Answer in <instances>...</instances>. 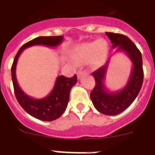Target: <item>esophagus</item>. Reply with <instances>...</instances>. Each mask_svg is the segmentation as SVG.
<instances>
[{"label": "esophagus", "instance_id": "34e87169", "mask_svg": "<svg viewBox=\"0 0 155 155\" xmlns=\"http://www.w3.org/2000/svg\"><path fill=\"white\" fill-rule=\"evenodd\" d=\"M84 73H85V71L79 70L78 72V78H81V77H82V75L84 74Z\"/></svg>", "mask_w": 155, "mask_h": 155}]
</instances>
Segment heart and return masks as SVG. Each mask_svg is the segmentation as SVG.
<instances>
[{"mask_svg":"<svg viewBox=\"0 0 155 155\" xmlns=\"http://www.w3.org/2000/svg\"><path fill=\"white\" fill-rule=\"evenodd\" d=\"M108 50V44L104 40L83 44L73 51V61L78 64L90 63L93 67H99L104 63Z\"/></svg>","mask_w":155,"mask_h":155,"instance_id":"b5f03b06","label":"heart"}]
</instances>
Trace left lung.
<instances>
[{"label": "left lung", "instance_id": "obj_1", "mask_svg": "<svg viewBox=\"0 0 155 155\" xmlns=\"http://www.w3.org/2000/svg\"><path fill=\"white\" fill-rule=\"evenodd\" d=\"M115 52H124L132 63L130 76L125 87L117 91H109L104 85L109 60L101 68L92 73L95 86L91 92V100L99 112L105 115H117L127 109L139 94L143 83L144 72L140 51L127 37L113 32H106Z\"/></svg>", "mask_w": 155, "mask_h": 155}]
</instances>
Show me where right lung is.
I'll return each mask as SVG.
<instances>
[{
	"instance_id": "right-lung-1",
	"label": "right lung",
	"mask_w": 155,
	"mask_h": 155,
	"mask_svg": "<svg viewBox=\"0 0 155 155\" xmlns=\"http://www.w3.org/2000/svg\"><path fill=\"white\" fill-rule=\"evenodd\" d=\"M64 40L63 36L57 37H38L24 44L16 54L11 67L13 86L18 104L28 114L42 121H53L63 114L69 101V93L72 87L76 84V74L73 78L59 76L56 78L53 90L46 97L34 99L28 95L18 86L16 79V65L18 59L24 49L32 46H46L56 47Z\"/></svg>"
}]
</instances>
